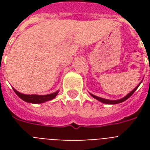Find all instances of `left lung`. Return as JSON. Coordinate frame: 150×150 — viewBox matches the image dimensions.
Segmentation results:
<instances>
[{"label": "left lung", "mask_w": 150, "mask_h": 150, "mask_svg": "<svg viewBox=\"0 0 150 150\" xmlns=\"http://www.w3.org/2000/svg\"><path fill=\"white\" fill-rule=\"evenodd\" d=\"M142 81H141L140 82V83L139 85H138L137 86L135 87V89H133L132 91H131L130 93L128 94H127L125 96H124L123 98H121V99H119V100H107V99H104V98H101V97H99V96H95V95H93L92 93H89V94H90V96H92V97H93L94 99H96V100H99L100 102L103 103H106V104H117V103H122L124 102V101H125L126 100H128L129 97H130L134 93H135V91L136 90V89H138V87L139 86V85L142 83Z\"/></svg>", "instance_id": "8db88e82"}]
</instances>
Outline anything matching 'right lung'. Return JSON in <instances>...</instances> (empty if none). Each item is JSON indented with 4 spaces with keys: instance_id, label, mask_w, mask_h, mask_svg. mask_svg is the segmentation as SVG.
Instances as JSON below:
<instances>
[{
    "instance_id": "obj_1",
    "label": "right lung",
    "mask_w": 150,
    "mask_h": 150,
    "mask_svg": "<svg viewBox=\"0 0 150 150\" xmlns=\"http://www.w3.org/2000/svg\"><path fill=\"white\" fill-rule=\"evenodd\" d=\"M14 91L18 96H19L20 98L22 99V100H24L25 102L30 103H43L47 101L51 100L54 99L57 96V95L58 94L59 90L54 92L53 93L47 94V95H36V94H32V95H26V94L21 93L19 92H18L15 89H14Z\"/></svg>"
}]
</instances>
